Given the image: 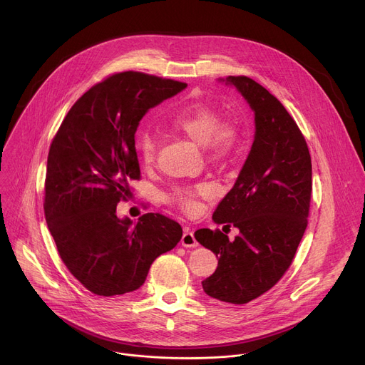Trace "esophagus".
Returning <instances> with one entry per match:
<instances>
[{"label":"esophagus","instance_id":"obj_1","mask_svg":"<svg viewBox=\"0 0 365 365\" xmlns=\"http://www.w3.org/2000/svg\"><path fill=\"white\" fill-rule=\"evenodd\" d=\"M180 242H182L183 247H187V248H192V247L197 245V241H196V238H195V235L190 230H185Z\"/></svg>","mask_w":365,"mask_h":365}]
</instances>
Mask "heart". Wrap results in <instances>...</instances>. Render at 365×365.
<instances>
[{"label": "heart", "mask_w": 365, "mask_h": 365, "mask_svg": "<svg viewBox=\"0 0 365 365\" xmlns=\"http://www.w3.org/2000/svg\"><path fill=\"white\" fill-rule=\"evenodd\" d=\"M172 128L180 131L199 145H205L207 159L224 162L234 154L240 143V128L232 121H221L220 113L207 103L190 102L175 111L169 120ZM135 150L140 162L151 166L158 155V141L147 131L135 134ZM210 187L199 185L195 187H179L172 190L166 200L183 212L196 211L197 196L206 195Z\"/></svg>", "instance_id": "obj_1"}]
</instances>
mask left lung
<instances>
[{"label": "left lung", "instance_id": "left-lung-1", "mask_svg": "<svg viewBox=\"0 0 365 365\" xmlns=\"http://www.w3.org/2000/svg\"><path fill=\"white\" fill-rule=\"evenodd\" d=\"M232 85L254 113V141L232 186L215 210V224L234 225V241L202 228L195 238L218 257L202 282L203 292L244 304L270 290L290 267L307 227L312 162L297 124L282 102L247 76L220 79Z\"/></svg>", "mask_w": 365, "mask_h": 365}]
</instances>
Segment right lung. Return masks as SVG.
I'll return each instance as SVG.
<instances>
[{
  "instance_id": "right-lung-1",
  "label": "right lung",
  "mask_w": 365,
  "mask_h": 365,
  "mask_svg": "<svg viewBox=\"0 0 365 365\" xmlns=\"http://www.w3.org/2000/svg\"><path fill=\"white\" fill-rule=\"evenodd\" d=\"M186 86L140 72L115 73L73 103L51 141L46 222L65 266L95 294L137 290L154 259L182 238L176 221L160 214L121 220L117 205L140 179L134 137L141 118Z\"/></svg>"
}]
</instances>
